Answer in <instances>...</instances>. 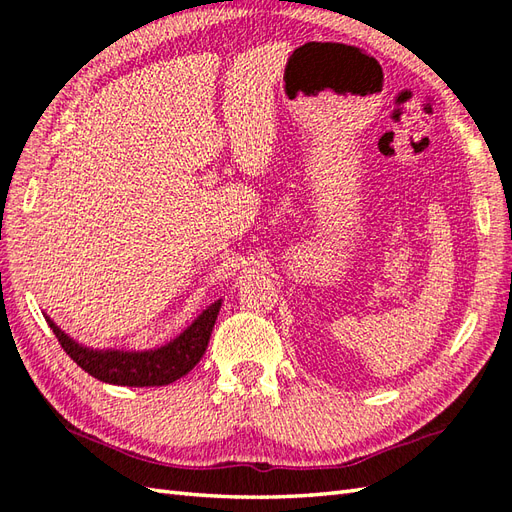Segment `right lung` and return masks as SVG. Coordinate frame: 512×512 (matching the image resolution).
<instances>
[{"label": "right lung", "mask_w": 512, "mask_h": 512, "mask_svg": "<svg viewBox=\"0 0 512 512\" xmlns=\"http://www.w3.org/2000/svg\"><path fill=\"white\" fill-rule=\"evenodd\" d=\"M222 300L203 309L186 331L179 333L168 344L151 350H116V348H88L77 344L64 333L54 320L45 316L51 331L58 337L64 352L80 365L84 372L103 383L121 387H162L186 376L205 355L209 335L218 318Z\"/></svg>", "instance_id": "add662e5"}]
</instances>
